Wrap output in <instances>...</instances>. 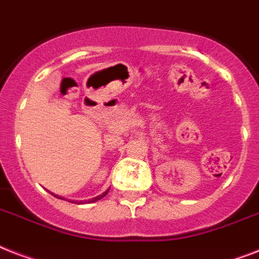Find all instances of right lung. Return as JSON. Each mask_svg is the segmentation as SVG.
<instances>
[{
	"label": "right lung",
	"mask_w": 259,
	"mask_h": 259,
	"mask_svg": "<svg viewBox=\"0 0 259 259\" xmlns=\"http://www.w3.org/2000/svg\"><path fill=\"white\" fill-rule=\"evenodd\" d=\"M108 191L109 190H106V191H105V193H102V194H101V195H98V197H94L93 199H90L89 202H97V201H100V199H102L105 197V195L108 194Z\"/></svg>",
	"instance_id": "1"
}]
</instances>
